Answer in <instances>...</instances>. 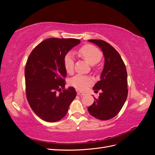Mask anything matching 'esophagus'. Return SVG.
Listing matches in <instances>:
<instances>
[{"mask_svg": "<svg viewBox=\"0 0 155 155\" xmlns=\"http://www.w3.org/2000/svg\"><path fill=\"white\" fill-rule=\"evenodd\" d=\"M78 95L80 96H85V93L82 92H78Z\"/></svg>", "mask_w": 155, "mask_h": 155, "instance_id": "34e87169", "label": "esophagus"}]
</instances>
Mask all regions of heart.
<instances>
[{
	"label": "heart",
	"mask_w": 155,
	"mask_h": 155,
	"mask_svg": "<svg viewBox=\"0 0 155 155\" xmlns=\"http://www.w3.org/2000/svg\"><path fill=\"white\" fill-rule=\"evenodd\" d=\"M79 54L86 61L91 65H94L100 61L102 54L96 46L91 45H86L79 49ZM64 67L67 73L72 74L74 72V59L71 54H67L64 58ZM70 85L78 90L84 91L90 87L92 83V79L87 76L76 75L69 81Z\"/></svg>",
	"instance_id": "b5f03b06"
}]
</instances>
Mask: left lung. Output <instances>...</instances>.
Here are the masks:
<instances>
[{
    "mask_svg": "<svg viewBox=\"0 0 155 155\" xmlns=\"http://www.w3.org/2000/svg\"><path fill=\"white\" fill-rule=\"evenodd\" d=\"M101 49L105 57L100 81L94 86L95 92L101 91L97 99L88 107L92 116L101 120L114 118L121 109L128 94L127 73L124 62L115 48L106 41L91 39Z\"/></svg>",
    "mask_w": 155,
    "mask_h": 155,
    "instance_id": "8db88e82",
    "label": "left lung"
}]
</instances>
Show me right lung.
I'll use <instances>...</instances> for the list:
<instances>
[{"label":"right lung","mask_w":155,"mask_h":155,"mask_svg":"<svg viewBox=\"0 0 155 155\" xmlns=\"http://www.w3.org/2000/svg\"><path fill=\"white\" fill-rule=\"evenodd\" d=\"M76 39L49 38L36 46L26 64V94L31 109L48 122L61 120L75 99L74 87L64 88L67 71L64 58L74 46Z\"/></svg>","instance_id":"add662e5"}]
</instances>
